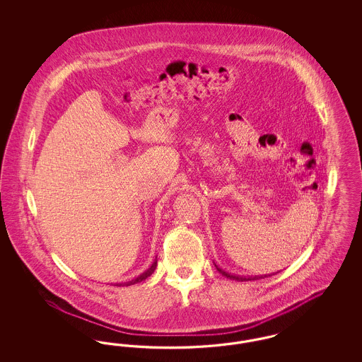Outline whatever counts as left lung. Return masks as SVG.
I'll return each instance as SVG.
<instances>
[{"label":"left lung","instance_id":"1","mask_svg":"<svg viewBox=\"0 0 362 362\" xmlns=\"http://www.w3.org/2000/svg\"><path fill=\"white\" fill-rule=\"evenodd\" d=\"M214 266H216V269H217V272L220 273V274H223V276H226V278H229V279H235V281H254V279H259V278H264V276H267V274H264V276H236V274H230V273H228V272H225L223 270L218 264H216L214 263Z\"/></svg>","mask_w":362,"mask_h":362}]
</instances>
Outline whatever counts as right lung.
I'll return each mask as SVG.
<instances>
[{
  "label": "right lung",
  "mask_w": 362,
  "mask_h": 362,
  "mask_svg": "<svg viewBox=\"0 0 362 362\" xmlns=\"http://www.w3.org/2000/svg\"><path fill=\"white\" fill-rule=\"evenodd\" d=\"M156 266H157V257H156L155 260H153V263L151 264V267H149L148 270H145L142 274H139L137 278H134V279H132V281H129V282L117 284V286H121V285H126V286H129V285H134V284H138V282H142L144 279H146L148 276H151L153 274V272L156 270Z\"/></svg>",
  "instance_id": "obj_1"
}]
</instances>
